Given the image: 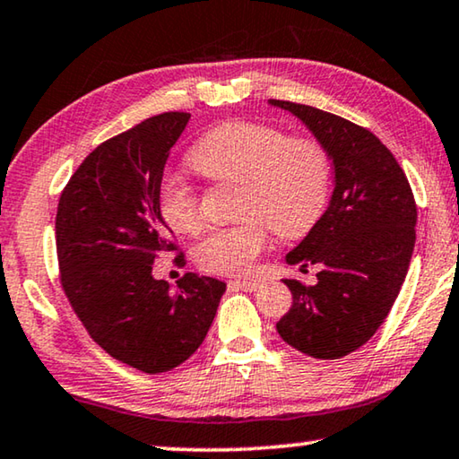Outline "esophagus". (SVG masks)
<instances>
[{"mask_svg": "<svg viewBox=\"0 0 459 459\" xmlns=\"http://www.w3.org/2000/svg\"><path fill=\"white\" fill-rule=\"evenodd\" d=\"M262 282L259 280H230L229 289L232 290H245V292H255Z\"/></svg>", "mask_w": 459, "mask_h": 459, "instance_id": "34e87169", "label": "esophagus"}]
</instances>
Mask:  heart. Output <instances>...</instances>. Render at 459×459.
<instances>
[{
    "label": "heart",
    "mask_w": 459,
    "mask_h": 459,
    "mask_svg": "<svg viewBox=\"0 0 459 459\" xmlns=\"http://www.w3.org/2000/svg\"><path fill=\"white\" fill-rule=\"evenodd\" d=\"M189 167L214 183H238L237 216L243 222L210 230L195 259L206 272L249 273L270 241L268 224L284 238L303 237L324 214L330 194V159L317 140L286 135L255 121H232L191 146ZM162 221L177 232L202 227L200 195L179 177L159 189Z\"/></svg>",
    "instance_id": "obj_1"
}]
</instances>
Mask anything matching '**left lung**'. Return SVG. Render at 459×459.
<instances>
[{
	"mask_svg": "<svg viewBox=\"0 0 459 459\" xmlns=\"http://www.w3.org/2000/svg\"><path fill=\"white\" fill-rule=\"evenodd\" d=\"M333 164L330 206L286 262L319 265L317 284L284 280L292 307L276 330L313 359H342L371 340L408 273L416 241V202L404 170L377 135L338 115L289 100Z\"/></svg>",
	"mask_w": 459,
	"mask_h": 459,
	"instance_id": "1",
	"label": "left lung"
}]
</instances>
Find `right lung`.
<instances>
[{
	"label": "right lung",
	"instance_id": "obj_1",
	"mask_svg": "<svg viewBox=\"0 0 459 459\" xmlns=\"http://www.w3.org/2000/svg\"><path fill=\"white\" fill-rule=\"evenodd\" d=\"M189 113H160L102 142L61 191L55 243L61 286L102 351L143 373L179 367L206 338L227 284L186 273L177 289L154 262L179 251L159 189ZM177 264H186L177 253Z\"/></svg>",
	"mask_w": 459,
	"mask_h": 459
}]
</instances>
